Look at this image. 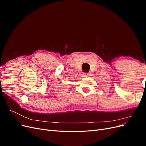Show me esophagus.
<instances>
[{"label":"esophagus","instance_id":"1","mask_svg":"<svg viewBox=\"0 0 146 146\" xmlns=\"http://www.w3.org/2000/svg\"><path fill=\"white\" fill-rule=\"evenodd\" d=\"M91 75V73H84L83 74V76L85 77H88V76H90Z\"/></svg>","mask_w":146,"mask_h":146}]
</instances>
